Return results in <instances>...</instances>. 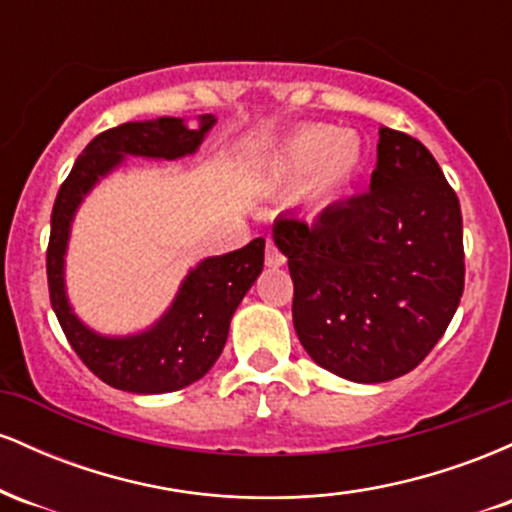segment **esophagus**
I'll return each mask as SVG.
<instances>
[{
	"label": "esophagus",
	"mask_w": 512,
	"mask_h": 512,
	"mask_svg": "<svg viewBox=\"0 0 512 512\" xmlns=\"http://www.w3.org/2000/svg\"><path fill=\"white\" fill-rule=\"evenodd\" d=\"M264 262H267L269 267H281V264L286 262L284 252L276 248V243L272 238H267V248H264Z\"/></svg>",
	"instance_id": "obj_1"
}]
</instances>
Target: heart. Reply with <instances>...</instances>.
I'll return each instance as SVG.
<instances>
[{
    "label": "heart",
    "mask_w": 512,
    "mask_h": 512,
    "mask_svg": "<svg viewBox=\"0 0 512 512\" xmlns=\"http://www.w3.org/2000/svg\"><path fill=\"white\" fill-rule=\"evenodd\" d=\"M361 163V139L332 125L296 129L272 156V170L279 180L296 182L305 175V195L313 202H327L346 190Z\"/></svg>",
    "instance_id": "obj_1"
}]
</instances>
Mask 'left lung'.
Listing matches in <instances>:
<instances>
[{
    "instance_id": "obj_1",
    "label": "left lung",
    "mask_w": 512,
    "mask_h": 512,
    "mask_svg": "<svg viewBox=\"0 0 512 512\" xmlns=\"http://www.w3.org/2000/svg\"><path fill=\"white\" fill-rule=\"evenodd\" d=\"M293 327L317 366L387 383L431 354L464 291L460 199L419 139L380 127L370 192L315 221L284 214Z\"/></svg>"
}]
</instances>
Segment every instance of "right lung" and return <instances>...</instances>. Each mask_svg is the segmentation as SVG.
Returning <instances> with one entry per match:
<instances>
[{
  "mask_svg": "<svg viewBox=\"0 0 512 512\" xmlns=\"http://www.w3.org/2000/svg\"><path fill=\"white\" fill-rule=\"evenodd\" d=\"M214 122V115H202L199 129H187L180 117H158L151 122H125L105 129L88 142L57 192L48 243L52 310L84 366L117 390L161 395L182 390L209 373L226 344L233 313L262 272L264 238L199 262L185 276L168 313L146 332L132 337H103L88 330L72 313L64 293V252L74 211L98 178L120 166L125 156L173 161L195 154Z\"/></svg>",
  "mask_w": 512,
  "mask_h": 512,
  "instance_id": "add662e5",
  "label": "right lung"
}]
</instances>
